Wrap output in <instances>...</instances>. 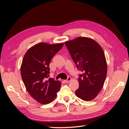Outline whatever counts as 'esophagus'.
I'll return each mask as SVG.
<instances>
[{
  "label": "esophagus",
  "mask_w": 129,
  "mask_h": 129,
  "mask_svg": "<svg viewBox=\"0 0 129 129\" xmlns=\"http://www.w3.org/2000/svg\"><path fill=\"white\" fill-rule=\"evenodd\" d=\"M71 80H72V78H71L70 76H69V77L68 78V79H67V80H65V81L66 82V83H69V82Z\"/></svg>",
  "instance_id": "esophagus-1"
}]
</instances>
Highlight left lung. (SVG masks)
<instances>
[{
    "label": "left lung",
    "mask_w": 129,
    "mask_h": 129,
    "mask_svg": "<svg viewBox=\"0 0 129 129\" xmlns=\"http://www.w3.org/2000/svg\"><path fill=\"white\" fill-rule=\"evenodd\" d=\"M79 75V88L75 91L78 97L90 101L96 97L103 88L106 77L107 64L105 54L99 44L86 37H78L65 42Z\"/></svg>",
    "instance_id": "obj_1"
}]
</instances>
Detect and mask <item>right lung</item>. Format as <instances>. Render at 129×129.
I'll list each match as a JSON object with an SVG mask.
<instances>
[{
	"mask_svg": "<svg viewBox=\"0 0 129 129\" xmlns=\"http://www.w3.org/2000/svg\"><path fill=\"white\" fill-rule=\"evenodd\" d=\"M64 43L49 44L40 43L26 51L21 63V76L26 89L38 103L47 104L56 97L61 83L49 78V64Z\"/></svg>",
	"mask_w": 129,
	"mask_h": 129,
	"instance_id": "obj_1",
	"label": "right lung"
}]
</instances>
